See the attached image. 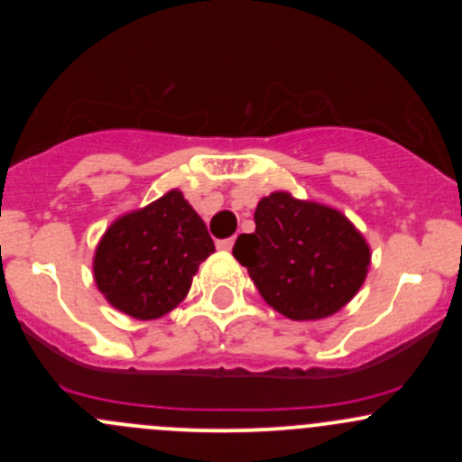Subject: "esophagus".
Returning a JSON list of instances; mask_svg holds the SVG:
<instances>
[{"instance_id":"34e87169","label":"esophagus","mask_w":462,"mask_h":462,"mask_svg":"<svg viewBox=\"0 0 462 462\" xmlns=\"http://www.w3.org/2000/svg\"><path fill=\"white\" fill-rule=\"evenodd\" d=\"M232 245H235V239H232V236H230V239H221V241H218L217 248L218 250H232Z\"/></svg>"}]
</instances>
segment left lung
Instances as JSON below:
<instances>
[{
  "label": "left lung",
  "mask_w": 462,
  "mask_h": 462,
  "mask_svg": "<svg viewBox=\"0 0 462 462\" xmlns=\"http://www.w3.org/2000/svg\"><path fill=\"white\" fill-rule=\"evenodd\" d=\"M254 226L253 235L236 239L232 254L283 318H330L365 283L371 248L339 209L279 189L257 203Z\"/></svg>",
  "instance_id": "left-lung-1"
}]
</instances>
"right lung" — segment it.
I'll return each instance as SVG.
<instances>
[{
    "label": "right lung",
    "mask_w": 462,
    "mask_h": 462,
    "mask_svg": "<svg viewBox=\"0 0 462 462\" xmlns=\"http://www.w3.org/2000/svg\"><path fill=\"white\" fill-rule=\"evenodd\" d=\"M214 241L180 189L116 218L93 253L97 291L120 313L149 321L188 297Z\"/></svg>",
    "instance_id": "right-lung-1"
}]
</instances>
